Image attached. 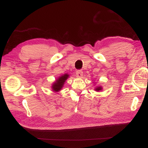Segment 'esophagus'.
Segmentation results:
<instances>
[{
  "label": "esophagus",
  "mask_w": 148,
  "mask_h": 148,
  "mask_svg": "<svg viewBox=\"0 0 148 148\" xmlns=\"http://www.w3.org/2000/svg\"><path fill=\"white\" fill-rule=\"evenodd\" d=\"M83 75L82 71L81 70H78L76 71V77H81Z\"/></svg>",
  "instance_id": "esophagus-1"
}]
</instances>
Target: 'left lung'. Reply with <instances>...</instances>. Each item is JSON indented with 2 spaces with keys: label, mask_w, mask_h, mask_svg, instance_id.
<instances>
[{
  "label": "left lung",
  "mask_w": 148,
  "mask_h": 148,
  "mask_svg": "<svg viewBox=\"0 0 148 148\" xmlns=\"http://www.w3.org/2000/svg\"><path fill=\"white\" fill-rule=\"evenodd\" d=\"M102 87L101 86H98V87H96V88H95V90H96V91H99V90H102Z\"/></svg>",
  "instance_id": "8db88e82"
}]
</instances>
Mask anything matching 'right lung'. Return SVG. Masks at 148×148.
Wrapping results in <instances>:
<instances>
[{
	"instance_id": "add662e5",
	"label": "right lung",
	"mask_w": 148,
	"mask_h": 148,
	"mask_svg": "<svg viewBox=\"0 0 148 148\" xmlns=\"http://www.w3.org/2000/svg\"><path fill=\"white\" fill-rule=\"evenodd\" d=\"M69 76V74H65L57 79L52 86V89L53 90V91L59 92V90H60V89H61L62 87L64 86V82H66L67 79Z\"/></svg>"
}]
</instances>
